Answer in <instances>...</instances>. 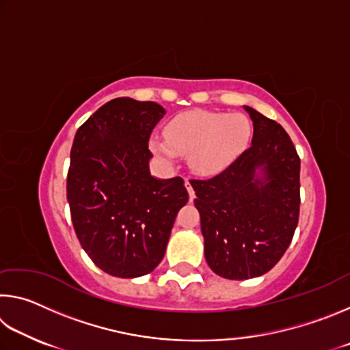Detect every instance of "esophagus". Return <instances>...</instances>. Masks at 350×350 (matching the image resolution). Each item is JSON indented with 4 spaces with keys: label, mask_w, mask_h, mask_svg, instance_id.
I'll return each instance as SVG.
<instances>
[{
    "label": "esophagus",
    "mask_w": 350,
    "mask_h": 350,
    "mask_svg": "<svg viewBox=\"0 0 350 350\" xmlns=\"http://www.w3.org/2000/svg\"><path fill=\"white\" fill-rule=\"evenodd\" d=\"M185 187H187V189H188L189 200H193V199H194V189H193V187H191V182H189V180H185Z\"/></svg>",
    "instance_id": "1"
}]
</instances>
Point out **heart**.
<instances>
[{
    "label": "heart",
    "instance_id": "1",
    "mask_svg": "<svg viewBox=\"0 0 350 350\" xmlns=\"http://www.w3.org/2000/svg\"><path fill=\"white\" fill-rule=\"evenodd\" d=\"M165 134L167 137H151L154 154L168 162L187 154L193 171L200 176H216L247 150L253 126L244 114L196 111L171 120Z\"/></svg>",
    "mask_w": 350,
    "mask_h": 350
}]
</instances>
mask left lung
I'll list each match as a JSON object with an SVG mask.
<instances>
[{"mask_svg":"<svg viewBox=\"0 0 350 350\" xmlns=\"http://www.w3.org/2000/svg\"><path fill=\"white\" fill-rule=\"evenodd\" d=\"M248 150L211 179L191 180L205 259L216 275L267 273L292 242L299 217V157L284 128L250 106Z\"/></svg>","mask_w":350,"mask_h":350,"instance_id":"left-lung-1","label":"left lung"}]
</instances>
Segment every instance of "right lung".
Wrapping results in <instances>:
<instances>
[{
  "instance_id": "right-lung-1",
  "label": "right lung",
  "mask_w": 350,
  "mask_h": 350,
  "mask_svg": "<svg viewBox=\"0 0 350 350\" xmlns=\"http://www.w3.org/2000/svg\"><path fill=\"white\" fill-rule=\"evenodd\" d=\"M161 105L118 97L79 128L68 171V202L83 250L108 275L139 278L161 264L176 216L188 202L180 177L150 173L151 131Z\"/></svg>"
}]
</instances>
